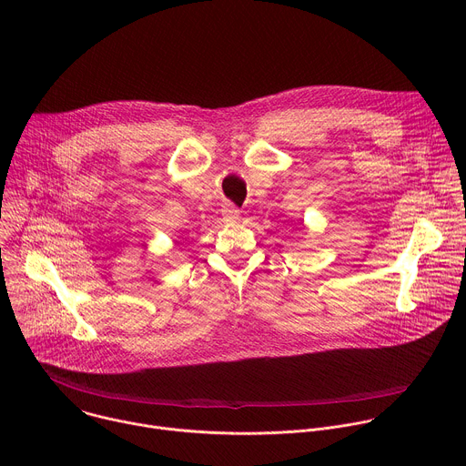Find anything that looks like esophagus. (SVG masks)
<instances>
[{"label":"esophagus","mask_w":466,"mask_h":466,"mask_svg":"<svg viewBox=\"0 0 466 466\" xmlns=\"http://www.w3.org/2000/svg\"><path fill=\"white\" fill-rule=\"evenodd\" d=\"M223 219H225L227 223L238 221V219H239V210H238L236 207H232V205H225V207H223Z\"/></svg>","instance_id":"1"}]
</instances>
